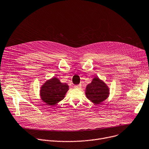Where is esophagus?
I'll return each instance as SVG.
<instances>
[{"label": "esophagus", "instance_id": "34e87169", "mask_svg": "<svg viewBox=\"0 0 149 149\" xmlns=\"http://www.w3.org/2000/svg\"><path fill=\"white\" fill-rule=\"evenodd\" d=\"M74 88L75 89H79V88H81V85H75V86H74Z\"/></svg>", "mask_w": 149, "mask_h": 149}]
</instances>
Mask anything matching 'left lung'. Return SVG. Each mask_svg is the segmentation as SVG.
<instances>
[{
	"label": "left lung",
	"instance_id": "obj_1",
	"mask_svg": "<svg viewBox=\"0 0 149 149\" xmlns=\"http://www.w3.org/2000/svg\"><path fill=\"white\" fill-rule=\"evenodd\" d=\"M85 94L91 101L98 104L109 97V89L106 84L96 77L94 78L92 82L87 85Z\"/></svg>",
	"mask_w": 149,
	"mask_h": 149
}]
</instances>
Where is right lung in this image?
Here are the masks:
<instances>
[{
	"instance_id": "add662e5",
	"label": "right lung",
	"mask_w": 149,
	"mask_h": 149,
	"mask_svg": "<svg viewBox=\"0 0 149 149\" xmlns=\"http://www.w3.org/2000/svg\"><path fill=\"white\" fill-rule=\"evenodd\" d=\"M68 90L66 84L61 83L58 79L54 77L42 86L40 97L47 105L54 106L64 99Z\"/></svg>"
}]
</instances>
